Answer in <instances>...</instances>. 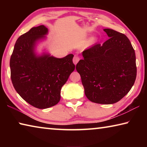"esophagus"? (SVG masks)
<instances>
[{"label":"esophagus","instance_id":"1","mask_svg":"<svg viewBox=\"0 0 147 147\" xmlns=\"http://www.w3.org/2000/svg\"><path fill=\"white\" fill-rule=\"evenodd\" d=\"M80 60V58L78 56H74L73 58V63L74 65H76L77 63Z\"/></svg>","mask_w":147,"mask_h":147}]
</instances>
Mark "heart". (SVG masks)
I'll use <instances>...</instances> for the list:
<instances>
[{
	"mask_svg": "<svg viewBox=\"0 0 147 147\" xmlns=\"http://www.w3.org/2000/svg\"><path fill=\"white\" fill-rule=\"evenodd\" d=\"M96 41V39L95 38H92L91 40H90V42L91 43H94V42Z\"/></svg>",
	"mask_w": 147,
	"mask_h": 147,
	"instance_id": "b5f03b06",
	"label": "heart"
}]
</instances>
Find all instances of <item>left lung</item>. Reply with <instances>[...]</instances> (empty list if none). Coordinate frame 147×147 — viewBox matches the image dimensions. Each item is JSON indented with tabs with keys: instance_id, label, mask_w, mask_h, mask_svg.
<instances>
[{
	"instance_id": "obj_1",
	"label": "left lung",
	"mask_w": 147,
	"mask_h": 147,
	"mask_svg": "<svg viewBox=\"0 0 147 147\" xmlns=\"http://www.w3.org/2000/svg\"><path fill=\"white\" fill-rule=\"evenodd\" d=\"M109 39L83 51L76 69L86 97L94 103L117 102L127 94L137 75L136 54L125 35L104 29Z\"/></svg>"
}]
</instances>
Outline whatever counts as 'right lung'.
<instances>
[{
	"label": "right lung",
	"instance_id": "obj_1",
	"mask_svg": "<svg viewBox=\"0 0 147 147\" xmlns=\"http://www.w3.org/2000/svg\"><path fill=\"white\" fill-rule=\"evenodd\" d=\"M47 33L48 28L40 25L21 35L15 44L9 61L15 89L26 102L39 109L59 102L62 86L75 68L72 54L62 58L45 53L36 55L37 42L45 38Z\"/></svg>",
	"mask_w": 147,
	"mask_h": 147
}]
</instances>
